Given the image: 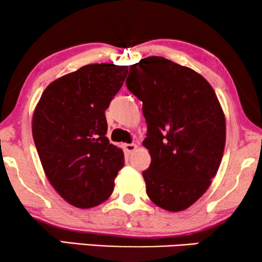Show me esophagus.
<instances>
[{"label": "esophagus", "mask_w": 262, "mask_h": 262, "mask_svg": "<svg viewBox=\"0 0 262 262\" xmlns=\"http://www.w3.org/2000/svg\"><path fill=\"white\" fill-rule=\"evenodd\" d=\"M123 148H124V151L126 154H131L134 152L136 148H137V145L136 144H123Z\"/></svg>", "instance_id": "1"}]
</instances>
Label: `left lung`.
I'll return each instance as SVG.
<instances>
[{"label":"left lung","instance_id":"left-lung-1","mask_svg":"<svg viewBox=\"0 0 262 262\" xmlns=\"http://www.w3.org/2000/svg\"><path fill=\"white\" fill-rule=\"evenodd\" d=\"M126 87L143 102L148 125L146 194L164 210H186L209 188L223 156L225 118L216 93L194 70L156 56L130 67Z\"/></svg>","mask_w":262,"mask_h":262}]
</instances>
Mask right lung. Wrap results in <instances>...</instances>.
Masks as SVG:
<instances>
[{"mask_svg": "<svg viewBox=\"0 0 262 262\" xmlns=\"http://www.w3.org/2000/svg\"><path fill=\"white\" fill-rule=\"evenodd\" d=\"M126 75V66H84L53 81L34 111L32 134L46 177L80 209L108 199L124 167L121 149L106 137L105 111Z\"/></svg>", "mask_w": 262, "mask_h": 262, "instance_id": "obj_1", "label": "right lung"}]
</instances>
